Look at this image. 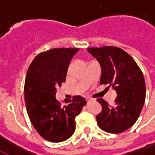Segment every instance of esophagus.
<instances>
[{"label":"esophagus","mask_w":155,"mask_h":155,"mask_svg":"<svg viewBox=\"0 0 155 155\" xmlns=\"http://www.w3.org/2000/svg\"><path fill=\"white\" fill-rule=\"evenodd\" d=\"M86 100H87L88 102H91V101L94 102V101H96V100H95V99H94V98H92V97H88Z\"/></svg>","instance_id":"obj_1"}]
</instances>
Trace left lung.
<instances>
[{
	"label": "left lung",
	"instance_id": "obj_1",
	"mask_svg": "<svg viewBox=\"0 0 155 155\" xmlns=\"http://www.w3.org/2000/svg\"><path fill=\"white\" fill-rule=\"evenodd\" d=\"M88 51L101 64V84H109L117 93L114 106L97 99L102 106L97 124L105 132L122 133L133 126L143 109L146 94L143 73L132 56L119 47H91Z\"/></svg>",
	"mask_w": 155,
	"mask_h": 155
}]
</instances>
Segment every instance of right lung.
Segmentation results:
<instances>
[{
	"label": "right lung",
	"mask_w": 155,
	"mask_h": 155,
	"mask_svg": "<svg viewBox=\"0 0 155 155\" xmlns=\"http://www.w3.org/2000/svg\"><path fill=\"white\" fill-rule=\"evenodd\" d=\"M79 49L54 48L37 54L28 68L25 81L27 114L45 140L58 143L68 140L75 130V117L86 101L81 95L61 104L55 98L58 86L65 81L69 64Z\"/></svg>",
	"instance_id": "obj_1"
}]
</instances>
